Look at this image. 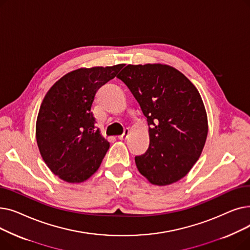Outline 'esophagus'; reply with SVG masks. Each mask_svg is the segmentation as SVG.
<instances>
[{
    "label": "esophagus",
    "instance_id": "1",
    "mask_svg": "<svg viewBox=\"0 0 250 250\" xmlns=\"http://www.w3.org/2000/svg\"><path fill=\"white\" fill-rule=\"evenodd\" d=\"M128 135H129V128L125 127V130H124V134L121 135V136H118V139H120V140H125L128 137Z\"/></svg>",
    "mask_w": 250,
    "mask_h": 250
}]
</instances>
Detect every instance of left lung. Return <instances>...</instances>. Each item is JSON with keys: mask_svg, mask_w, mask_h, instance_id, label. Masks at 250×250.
Returning <instances> with one entry per match:
<instances>
[{"mask_svg": "<svg viewBox=\"0 0 250 250\" xmlns=\"http://www.w3.org/2000/svg\"><path fill=\"white\" fill-rule=\"evenodd\" d=\"M147 117L150 145L136 156L138 170L152 185L185 177L199 160L208 136V118L198 89L167 64H127L117 75Z\"/></svg>", "mask_w": 250, "mask_h": 250, "instance_id": "8db88e82", "label": "left lung"}]
</instances>
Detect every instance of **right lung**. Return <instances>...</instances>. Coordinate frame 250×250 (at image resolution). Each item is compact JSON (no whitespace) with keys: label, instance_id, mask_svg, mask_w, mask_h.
Listing matches in <instances>:
<instances>
[{"label":"right lung","instance_id":"1","mask_svg":"<svg viewBox=\"0 0 250 250\" xmlns=\"http://www.w3.org/2000/svg\"><path fill=\"white\" fill-rule=\"evenodd\" d=\"M123 67L75 70L62 77L44 96L36 121L37 146L47 167L61 179L83 182L99 168L109 143L95 126L92 103L97 90Z\"/></svg>","mask_w":250,"mask_h":250}]
</instances>
